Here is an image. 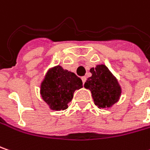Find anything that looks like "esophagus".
<instances>
[{
  "mask_svg": "<svg viewBox=\"0 0 150 150\" xmlns=\"http://www.w3.org/2000/svg\"><path fill=\"white\" fill-rule=\"evenodd\" d=\"M82 79V81H83V83H85V81H86V76H83V77H82L81 78Z\"/></svg>",
  "mask_w": 150,
  "mask_h": 150,
  "instance_id": "34e87169",
  "label": "esophagus"
}]
</instances>
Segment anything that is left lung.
<instances>
[{"label": "left lung", "instance_id": "8db88e82", "mask_svg": "<svg viewBox=\"0 0 150 150\" xmlns=\"http://www.w3.org/2000/svg\"><path fill=\"white\" fill-rule=\"evenodd\" d=\"M92 76L87 79L84 87L88 88L99 108H109L118 101L121 88L116 78L105 65H98L91 68Z\"/></svg>", "mask_w": 150, "mask_h": 150}]
</instances>
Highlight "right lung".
Returning a JSON list of instances; mask_svg holds the SVG:
<instances>
[{
	"mask_svg": "<svg viewBox=\"0 0 150 150\" xmlns=\"http://www.w3.org/2000/svg\"><path fill=\"white\" fill-rule=\"evenodd\" d=\"M82 87L83 82L75 73L57 66L46 74L40 94L50 109L62 110L67 108V103L72 100L74 91Z\"/></svg>",
	"mask_w": 150,
	"mask_h": 150,
	"instance_id": "right-lung-1",
	"label": "right lung"
}]
</instances>
